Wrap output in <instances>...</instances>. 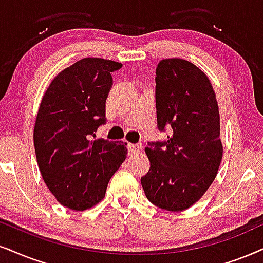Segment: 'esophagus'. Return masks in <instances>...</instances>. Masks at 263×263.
Returning a JSON list of instances; mask_svg holds the SVG:
<instances>
[{
    "instance_id": "obj_1",
    "label": "esophagus",
    "mask_w": 263,
    "mask_h": 263,
    "mask_svg": "<svg viewBox=\"0 0 263 263\" xmlns=\"http://www.w3.org/2000/svg\"><path fill=\"white\" fill-rule=\"evenodd\" d=\"M142 144L141 143H137V144H128V154L129 155H134V154H137L142 151Z\"/></svg>"
}]
</instances>
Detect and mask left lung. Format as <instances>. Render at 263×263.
I'll return each instance as SVG.
<instances>
[{
  "label": "left lung",
  "instance_id": "left-lung-1",
  "mask_svg": "<svg viewBox=\"0 0 263 263\" xmlns=\"http://www.w3.org/2000/svg\"><path fill=\"white\" fill-rule=\"evenodd\" d=\"M155 82L158 128L168 127L170 136L148 143L151 168L141 183L152 204L183 211L205 194L220 167L218 104L205 72L184 59H162Z\"/></svg>",
  "mask_w": 263,
  "mask_h": 263
}]
</instances>
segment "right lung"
Returning <instances> with one entry per match:
<instances>
[{
    "mask_svg": "<svg viewBox=\"0 0 263 263\" xmlns=\"http://www.w3.org/2000/svg\"><path fill=\"white\" fill-rule=\"evenodd\" d=\"M121 63L84 58L59 72L43 95L34 127L40 172L65 208L84 211L104 198L111 176L127 154V143L93 139L105 124L111 72Z\"/></svg>",
    "mask_w": 263,
    "mask_h": 263,
    "instance_id": "add662e5",
    "label": "right lung"
}]
</instances>
